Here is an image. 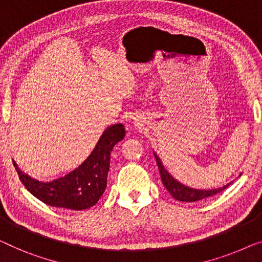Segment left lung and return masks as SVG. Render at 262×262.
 Instances as JSON below:
<instances>
[{
  "instance_id": "left-lung-1",
  "label": "left lung",
  "mask_w": 262,
  "mask_h": 262,
  "mask_svg": "<svg viewBox=\"0 0 262 262\" xmlns=\"http://www.w3.org/2000/svg\"><path fill=\"white\" fill-rule=\"evenodd\" d=\"M155 158H156L158 169H159V173H161V178H162V183L164 184V187L166 190H168L173 199H176L177 201H182V202H196V201H201L203 199H207V197L214 196L219 192H221L227 189L230 185V183L223 185L222 188H217V189H209V190H201V189H194L190 187H187V185L182 184L175 180L170 173L166 171L164 165L159 157L154 152Z\"/></svg>"
}]
</instances>
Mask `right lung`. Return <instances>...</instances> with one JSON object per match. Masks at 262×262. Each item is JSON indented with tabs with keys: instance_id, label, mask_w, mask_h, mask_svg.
<instances>
[{
	"instance_id": "right-lung-1",
	"label": "right lung",
	"mask_w": 262,
	"mask_h": 262,
	"mask_svg": "<svg viewBox=\"0 0 262 262\" xmlns=\"http://www.w3.org/2000/svg\"><path fill=\"white\" fill-rule=\"evenodd\" d=\"M125 137L122 124L106 128L92 152L73 171L49 182H41L17 168L18 178L26 189L41 202L51 207L71 210H84L93 207L107 185L110 156L113 146Z\"/></svg>"
}]
</instances>
